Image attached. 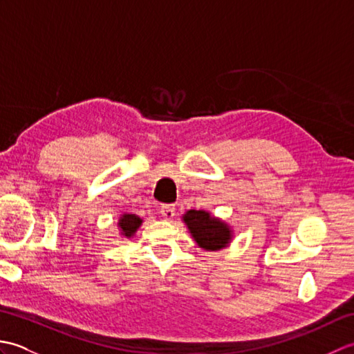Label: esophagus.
I'll list each match as a JSON object with an SVG mask.
<instances>
[{"label":"esophagus","instance_id":"34e87169","mask_svg":"<svg viewBox=\"0 0 354 354\" xmlns=\"http://www.w3.org/2000/svg\"><path fill=\"white\" fill-rule=\"evenodd\" d=\"M175 212H176V208H175V205H171V204H164L160 208V213H161V216L164 217L165 221L173 219V216H175Z\"/></svg>","mask_w":354,"mask_h":354}]
</instances>
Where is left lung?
Masks as SVG:
<instances>
[{
  "mask_svg": "<svg viewBox=\"0 0 354 354\" xmlns=\"http://www.w3.org/2000/svg\"><path fill=\"white\" fill-rule=\"evenodd\" d=\"M184 222L189 227L196 243L207 251H219L231 240V230L225 222L209 216L207 212L190 209L184 214Z\"/></svg>",
  "mask_w": 354,
  "mask_h": 354,
  "instance_id": "8db88e82",
  "label": "left lung"
}]
</instances>
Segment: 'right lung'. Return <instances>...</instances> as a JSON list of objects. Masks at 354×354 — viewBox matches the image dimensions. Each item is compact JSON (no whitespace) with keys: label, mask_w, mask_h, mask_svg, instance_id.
<instances>
[{"label":"right lung","mask_w":354,"mask_h":354,"mask_svg":"<svg viewBox=\"0 0 354 354\" xmlns=\"http://www.w3.org/2000/svg\"><path fill=\"white\" fill-rule=\"evenodd\" d=\"M141 219L138 216L135 214H123L122 217H120L118 221V227H120V231H122V234L124 237H131L135 234V231H137L140 228L141 225Z\"/></svg>","instance_id":"right-lung-1"}]
</instances>
